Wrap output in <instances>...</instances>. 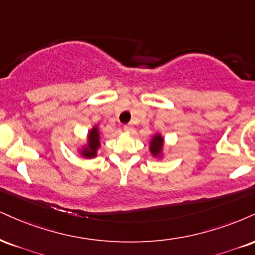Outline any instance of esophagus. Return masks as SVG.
Returning <instances> with one entry per match:
<instances>
[{
	"label": "esophagus",
	"mask_w": 255,
	"mask_h": 255,
	"mask_svg": "<svg viewBox=\"0 0 255 255\" xmlns=\"http://www.w3.org/2000/svg\"><path fill=\"white\" fill-rule=\"evenodd\" d=\"M124 129L126 131H130L131 129H133V127H131V125H125L124 126Z\"/></svg>",
	"instance_id": "34e87169"
}]
</instances>
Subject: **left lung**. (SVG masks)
Listing matches in <instances>:
<instances>
[{
	"instance_id": "8db88e82",
	"label": "left lung",
	"mask_w": 255,
	"mask_h": 255,
	"mask_svg": "<svg viewBox=\"0 0 255 255\" xmlns=\"http://www.w3.org/2000/svg\"><path fill=\"white\" fill-rule=\"evenodd\" d=\"M162 142H164V139L160 135H155L153 137L151 141V152L153 155H158L161 152Z\"/></svg>"
}]
</instances>
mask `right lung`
Listing matches in <instances>:
<instances>
[{"label": "right lung", "instance_id": "obj_1", "mask_svg": "<svg viewBox=\"0 0 255 255\" xmlns=\"http://www.w3.org/2000/svg\"><path fill=\"white\" fill-rule=\"evenodd\" d=\"M88 139H89L88 147L83 149V155L87 158L96 157L97 148L100 147V134H98V129L96 127L90 130Z\"/></svg>", "mask_w": 255, "mask_h": 255}]
</instances>
